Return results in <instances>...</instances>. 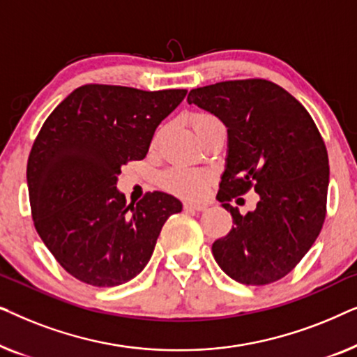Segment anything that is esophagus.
I'll list each match as a JSON object with an SVG mask.
<instances>
[{"instance_id": "obj_1", "label": "esophagus", "mask_w": 357, "mask_h": 357, "mask_svg": "<svg viewBox=\"0 0 357 357\" xmlns=\"http://www.w3.org/2000/svg\"><path fill=\"white\" fill-rule=\"evenodd\" d=\"M183 208L185 209H190V211H204V209H206L208 206L206 204H203V203H192V202H187L183 204Z\"/></svg>"}]
</instances>
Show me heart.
<instances>
[{
  "mask_svg": "<svg viewBox=\"0 0 357 357\" xmlns=\"http://www.w3.org/2000/svg\"><path fill=\"white\" fill-rule=\"evenodd\" d=\"M216 116L208 114V112H198L193 116V128L195 131L209 125H219ZM164 185L170 192L182 195L188 198H198L206 192L209 185V174L206 170L187 167V165H177L164 174Z\"/></svg>",
  "mask_w": 357,
  "mask_h": 357,
  "instance_id": "obj_1",
  "label": "heart"
}]
</instances>
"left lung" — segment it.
I'll return each instance as SVG.
<instances>
[{
  "mask_svg": "<svg viewBox=\"0 0 357 357\" xmlns=\"http://www.w3.org/2000/svg\"><path fill=\"white\" fill-rule=\"evenodd\" d=\"M188 104L219 116L229 135L218 199L234 226L213 243L214 260L242 284H271L294 270L324 227L325 141L296 97L260 77L197 87ZM250 189L261 202L255 212L241 215L228 203Z\"/></svg>",
  "mask_w": 357,
  "mask_h": 357,
  "instance_id": "8db88e82",
  "label": "left lung"
}]
</instances>
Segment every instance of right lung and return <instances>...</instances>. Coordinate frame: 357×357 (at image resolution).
Here are the masks:
<instances>
[{
	"instance_id": "obj_1",
	"label": "right lung",
	"mask_w": 357,
	"mask_h": 357,
	"mask_svg": "<svg viewBox=\"0 0 357 357\" xmlns=\"http://www.w3.org/2000/svg\"><path fill=\"white\" fill-rule=\"evenodd\" d=\"M187 89L86 84L48 115L27 160L33 226L65 271L86 284L120 286L143 271L177 198L148 192L126 204L121 165L141 160Z\"/></svg>"
}]
</instances>
